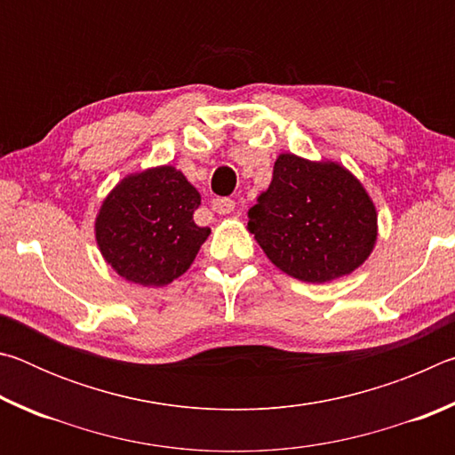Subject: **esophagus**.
I'll use <instances>...</instances> for the list:
<instances>
[{
    "label": "esophagus",
    "instance_id": "1",
    "mask_svg": "<svg viewBox=\"0 0 455 455\" xmlns=\"http://www.w3.org/2000/svg\"><path fill=\"white\" fill-rule=\"evenodd\" d=\"M212 211H217L219 214H228L235 211V200L230 198H214L212 200Z\"/></svg>",
    "mask_w": 455,
    "mask_h": 455
}]
</instances>
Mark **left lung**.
Listing matches in <instances>:
<instances>
[{"mask_svg": "<svg viewBox=\"0 0 455 455\" xmlns=\"http://www.w3.org/2000/svg\"><path fill=\"white\" fill-rule=\"evenodd\" d=\"M246 230L279 271L305 283L351 275L379 235L373 198L349 168L292 152L276 156L271 187L249 211Z\"/></svg>", "mask_w": 455, "mask_h": 455, "instance_id": "left-lung-1", "label": "left lung"}]
</instances>
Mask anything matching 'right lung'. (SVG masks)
<instances>
[{
    "instance_id": "add662e5",
    "label": "right lung",
    "mask_w": 455,
    "mask_h": 455,
    "mask_svg": "<svg viewBox=\"0 0 455 455\" xmlns=\"http://www.w3.org/2000/svg\"><path fill=\"white\" fill-rule=\"evenodd\" d=\"M198 204V190L171 164L126 174L96 214L100 255L128 283L171 284L188 271L211 235L192 219Z\"/></svg>"
}]
</instances>
